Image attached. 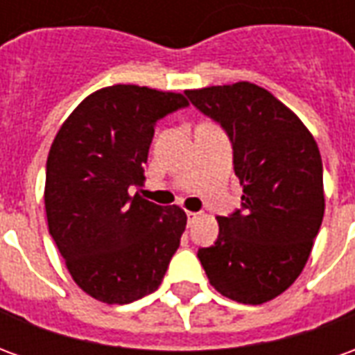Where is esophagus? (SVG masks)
Listing matches in <instances>:
<instances>
[{"instance_id": "1", "label": "esophagus", "mask_w": 355, "mask_h": 355, "mask_svg": "<svg viewBox=\"0 0 355 355\" xmlns=\"http://www.w3.org/2000/svg\"><path fill=\"white\" fill-rule=\"evenodd\" d=\"M186 216H188V226H192V224L196 223L198 218H200V213H193V211H188V213H186Z\"/></svg>"}]
</instances>
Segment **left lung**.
<instances>
[{
  "label": "left lung",
  "mask_w": 355,
  "mask_h": 355,
  "mask_svg": "<svg viewBox=\"0 0 355 355\" xmlns=\"http://www.w3.org/2000/svg\"><path fill=\"white\" fill-rule=\"evenodd\" d=\"M228 132L241 209L216 216L218 239L198 259L220 295L264 304L295 283L320 232L323 165L312 132L291 108L249 81L184 91Z\"/></svg>",
  "instance_id": "left-lung-1"
}]
</instances>
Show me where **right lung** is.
Returning <instances> with one entry per match:
<instances>
[{"label":"right lung","instance_id":"right-lung-1","mask_svg":"<svg viewBox=\"0 0 355 355\" xmlns=\"http://www.w3.org/2000/svg\"><path fill=\"white\" fill-rule=\"evenodd\" d=\"M186 104L173 91L98 89L66 117L51 144L49 234L78 287L104 304L154 293L180 245L184 211L131 196L129 188L144 182L155 123Z\"/></svg>","mask_w":355,"mask_h":355}]
</instances>
